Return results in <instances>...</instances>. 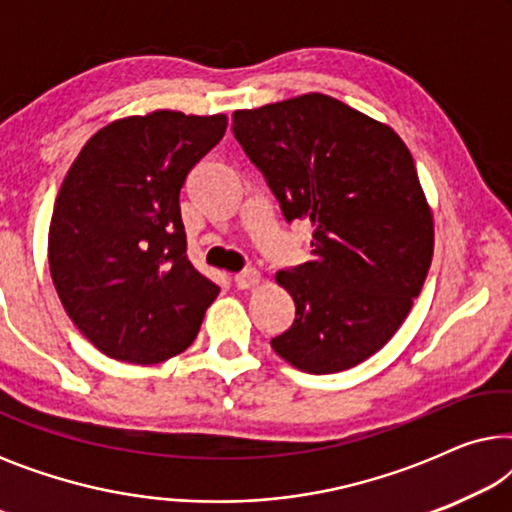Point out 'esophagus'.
<instances>
[{
    "label": "esophagus",
    "mask_w": 512,
    "mask_h": 512,
    "mask_svg": "<svg viewBox=\"0 0 512 512\" xmlns=\"http://www.w3.org/2000/svg\"><path fill=\"white\" fill-rule=\"evenodd\" d=\"M233 282L237 289H254V286L261 282V275H258L256 270H244L240 275H235Z\"/></svg>",
    "instance_id": "1"
}]
</instances>
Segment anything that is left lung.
Segmentation results:
<instances>
[{"instance_id":"1","label":"left lung","mask_w":512,"mask_h":512,"mask_svg":"<svg viewBox=\"0 0 512 512\" xmlns=\"http://www.w3.org/2000/svg\"><path fill=\"white\" fill-rule=\"evenodd\" d=\"M233 135L286 221L312 226V261L279 270L296 319L270 340L312 375L359 366L398 331L433 256V216L408 146L335 97L240 109Z\"/></svg>"}]
</instances>
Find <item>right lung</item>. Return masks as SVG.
I'll list each match as a JSON object with an SVG mask.
<instances>
[{
    "label": "right lung",
    "mask_w": 512,
    "mask_h": 512,
    "mask_svg": "<svg viewBox=\"0 0 512 512\" xmlns=\"http://www.w3.org/2000/svg\"><path fill=\"white\" fill-rule=\"evenodd\" d=\"M228 118L160 109L104 125L62 181L48 265L76 328L116 361L160 363L191 345L219 286L186 256L179 193Z\"/></svg>",
    "instance_id": "right-lung-1"
}]
</instances>
